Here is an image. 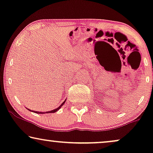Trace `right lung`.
Here are the masks:
<instances>
[{
  "mask_svg": "<svg viewBox=\"0 0 153 153\" xmlns=\"http://www.w3.org/2000/svg\"><path fill=\"white\" fill-rule=\"evenodd\" d=\"M65 101H64L63 102H62V103L61 104V105H60V106H59V107H58L57 108H55V109H53V110H52V111H47V112H39V111H33V110H30V109H28V110L30 111L35 112V114H50V113H55V112H56V111H58L59 110L60 108L62 107V106L63 105V104H65Z\"/></svg>",
  "mask_w": 153,
  "mask_h": 153,
  "instance_id": "1",
  "label": "right lung"
}]
</instances>
